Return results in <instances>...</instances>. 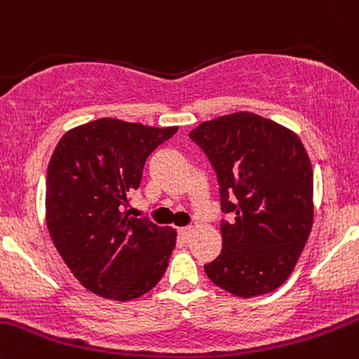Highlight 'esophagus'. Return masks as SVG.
<instances>
[{
	"label": "esophagus",
	"instance_id": "obj_1",
	"mask_svg": "<svg viewBox=\"0 0 359 359\" xmlns=\"http://www.w3.org/2000/svg\"><path fill=\"white\" fill-rule=\"evenodd\" d=\"M190 235H191V228L190 226L180 228V230H178V236L181 240H184V242H188V240H190Z\"/></svg>",
	"mask_w": 359,
	"mask_h": 359
}]
</instances>
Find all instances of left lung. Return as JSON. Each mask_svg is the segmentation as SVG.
<instances>
[{"label":"left lung","mask_w":359,"mask_h":359,"mask_svg":"<svg viewBox=\"0 0 359 359\" xmlns=\"http://www.w3.org/2000/svg\"><path fill=\"white\" fill-rule=\"evenodd\" d=\"M190 140L207 155L217 184L223 249L204 266L214 285L238 297L278 289L313 226V169L301 140L249 112L202 123Z\"/></svg>","instance_id":"1"}]
</instances>
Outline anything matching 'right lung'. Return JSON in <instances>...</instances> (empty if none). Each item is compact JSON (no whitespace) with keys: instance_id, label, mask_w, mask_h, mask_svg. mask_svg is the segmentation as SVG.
Here are the masks:
<instances>
[{"instance_id":"1","label":"right lung","mask_w":359,"mask_h":359,"mask_svg":"<svg viewBox=\"0 0 359 359\" xmlns=\"http://www.w3.org/2000/svg\"><path fill=\"white\" fill-rule=\"evenodd\" d=\"M178 128L98 119L62 136L48 164L46 223L58 254L93 294L131 301L168 268L176 231L129 216L149 155Z\"/></svg>"}]
</instances>
